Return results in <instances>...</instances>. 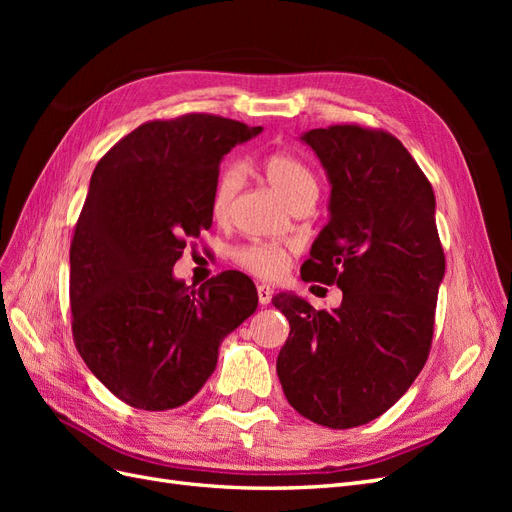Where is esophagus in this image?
<instances>
[{
    "instance_id": "esophagus-1",
    "label": "esophagus",
    "mask_w": 512,
    "mask_h": 512,
    "mask_svg": "<svg viewBox=\"0 0 512 512\" xmlns=\"http://www.w3.org/2000/svg\"><path fill=\"white\" fill-rule=\"evenodd\" d=\"M256 292H258V303H260V305H269V303H271L273 290H271L267 284H258V286H256Z\"/></svg>"
}]
</instances>
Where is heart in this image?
<instances>
[{
	"mask_svg": "<svg viewBox=\"0 0 512 512\" xmlns=\"http://www.w3.org/2000/svg\"><path fill=\"white\" fill-rule=\"evenodd\" d=\"M260 168L265 173V179L269 181L271 188L280 194L288 205L297 203V200L305 196H316L318 194V183L305 162L299 158L290 156L284 151H273L267 153L265 158L260 160ZM243 183V170L239 164H228L220 170L218 179H215L213 192H211V213L215 220H224L228 215V209L235 200L239 188ZM232 260L237 265L252 273L256 277H275L280 275L288 262V247L280 243H269V241H254L241 245L232 254Z\"/></svg>",
	"mask_w": 512,
	"mask_h": 512,
	"instance_id": "1",
	"label": "heart"
}]
</instances>
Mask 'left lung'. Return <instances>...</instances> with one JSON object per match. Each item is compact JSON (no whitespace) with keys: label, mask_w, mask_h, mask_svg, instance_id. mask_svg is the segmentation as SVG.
I'll return each mask as SVG.
<instances>
[{"label":"left lung","mask_w":512,"mask_h":512,"mask_svg":"<svg viewBox=\"0 0 512 512\" xmlns=\"http://www.w3.org/2000/svg\"><path fill=\"white\" fill-rule=\"evenodd\" d=\"M331 181V220L303 262V282L339 286L342 305L314 309L290 292L277 356L288 404L331 429L374 421L404 395L429 356L444 250L436 196L389 132L337 123L303 134Z\"/></svg>","instance_id":"left-lung-1"}]
</instances>
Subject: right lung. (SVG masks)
<instances>
[{"instance_id": "obj_1", "label": "right lung", "mask_w": 512, "mask_h": 512, "mask_svg": "<svg viewBox=\"0 0 512 512\" xmlns=\"http://www.w3.org/2000/svg\"><path fill=\"white\" fill-rule=\"evenodd\" d=\"M260 132L209 113L153 119L91 175L70 243L72 337L91 374L132 408L190 401L222 339L256 312L247 275L224 271L194 288L173 267L188 239L211 228L220 160Z\"/></svg>"}]
</instances>
